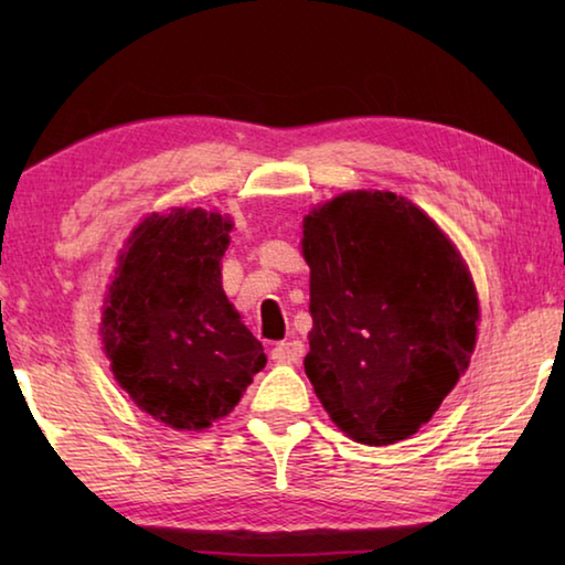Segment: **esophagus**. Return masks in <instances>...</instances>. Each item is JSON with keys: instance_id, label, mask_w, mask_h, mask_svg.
<instances>
[{"instance_id": "1", "label": "esophagus", "mask_w": 565, "mask_h": 565, "mask_svg": "<svg viewBox=\"0 0 565 565\" xmlns=\"http://www.w3.org/2000/svg\"><path fill=\"white\" fill-rule=\"evenodd\" d=\"M303 356V343L299 339H289V341H279L271 349V359L276 363H296Z\"/></svg>"}]
</instances>
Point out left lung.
<instances>
[{"instance_id": "obj_1", "label": "left lung", "mask_w": 565, "mask_h": 565, "mask_svg": "<svg viewBox=\"0 0 565 565\" xmlns=\"http://www.w3.org/2000/svg\"><path fill=\"white\" fill-rule=\"evenodd\" d=\"M311 269L306 376L353 441L416 434L476 343L478 299L446 234L391 191H349L303 218Z\"/></svg>"}]
</instances>
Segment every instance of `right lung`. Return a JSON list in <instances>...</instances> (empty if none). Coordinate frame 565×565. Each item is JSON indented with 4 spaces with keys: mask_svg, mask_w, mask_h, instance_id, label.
<instances>
[{
    "mask_svg": "<svg viewBox=\"0 0 565 565\" xmlns=\"http://www.w3.org/2000/svg\"><path fill=\"white\" fill-rule=\"evenodd\" d=\"M232 222L204 209L151 214L119 256L102 319L119 386L161 424L202 431L266 366L222 289Z\"/></svg>",
    "mask_w": 565,
    "mask_h": 565,
    "instance_id": "add662e5",
    "label": "right lung"
}]
</instances>
